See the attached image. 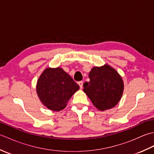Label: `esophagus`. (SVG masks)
I'll list each match as a JSON object with an SVG mask.
<instances>
[{
    "label": "esophagus",
    "mask_w": 154,
    "mask_h": 154,
    "mask_svg": "<svg viewBox=\"0 0 154 154\" xmlns=\"http://www.w3.org/2000/svg\"><path fill=\"white\" fill-rule=\"evenodd\" d=\"M78 85H79L81 89H83V81H79V82L78 83Z\"/></svg>",
    "instance_id": "34e87169"
}]
</instances>
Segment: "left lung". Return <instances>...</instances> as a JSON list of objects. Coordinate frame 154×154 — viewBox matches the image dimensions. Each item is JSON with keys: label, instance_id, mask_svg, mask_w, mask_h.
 Returning a JSON list of instances; mask_svg holds the SVG:
<instances>
[{"label": "left lung", "instance_id": "obj_1", "mask_svg": "<svg viewBox=\"0 0 154 154\" xmlns=\"http://www.w3.org/2000/svg\"><path fill=\"white\" fill-rule=\"evenodd\" d=\"M89 82L83 85V91L99 110L110 109L119 103L124 91L122 77L108 64L94 67L89 74Z\"/></svg>", "mask_w": 154, "mask_h": 154}]
</instances>
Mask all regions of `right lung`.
Returning a JSON list of instances; mask_svg holds the SVG:
<instances>
[{
	"label": "right lung",
	"instance_id": "add662e5",
	"mask_svg": "<svg viewBox=\"0 0 154 154\" xmlns=\"http://www.w3.org/2000/svg\"><path fill=\"white\" fill-rule=\"evenodd\" d=\"M79 89V86L61 67L45 69L36 85V93L42 103L56 112L64 109L69 100Z\"/></svg>",
	"mask_w": 154,
	"mask_h": 154
}]
</instances>
